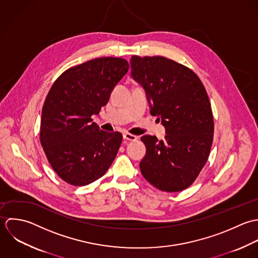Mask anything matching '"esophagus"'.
Returning <instances> with one entry per match:
<instances>
[{
	"label": "esophagus",
	"instance_id": "1",
	"mask_svg": "<svg viewBox=\"0 0 258 258\" xmlns=\"http://www.w3.org/2000/svg\"><path fill=\"white\" fill-rule=\"evenodd\" d=\"M123 139L126 141H131V142H135L138 140V137L135 135H132L130 133H124L123 134Z\"/></svg>",
	"mask_w": 258,
	"mask_h": 258
}]
</instances>
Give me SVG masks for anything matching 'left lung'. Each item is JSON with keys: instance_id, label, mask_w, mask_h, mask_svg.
I'll return each instance as SVG.
<instances>
[{"instance_id": "8db88e82", "label": "left lung", "mask_w": 258, "mask_h": 258, "mask_svg": "<svg viewBox=\"0 0 258 258\" xmlns=\"http://www.w3.org/2000/svg\"><path fill=\"white\" fill-rule=\"evenodd\" d=\"M131 67L133 78L146 90L151 113L161 119L166 131L163 141L142 137L147 154L141 171L162 191H181L204 168L213 141L206 88L192 70L164 56L133 55Z\"/></svg>"}]
</instances>
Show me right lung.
I'll return each mask as SVG.
<instances>
[{
    "label": "right lung",
    "instance_id": "obj_1",
    "mask_svg": "<svg viewBox=\"0 0 258 258\" xmlns=\"http://www.w3.org/2000/svg\"><path fill=\"white\" fill-rule=\"evenodd\" d=\"M121 57L91 59L64 71L52 84L42 110L40 141L56 174L69 184L83 186L101 178L122 141L93 122L112 89L127 73Z\"/></svg>",
    "mask_w": 258,
    "mask_h": 258
}]
</instances>
